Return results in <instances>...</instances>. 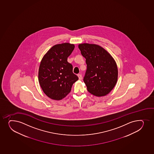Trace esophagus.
Instances as JSON below:
<instances>
[{
  "mask_svg": "<svg viewBox=\"0 0 154 154\" xmlns=\"http://www.w3.org/2000/svg\"><path fill=\"white\" fill-rule=\"evenodd\" d=\"M78 78H79V79L81 80L82 79V75L81 74H78Z\"/></svg>",
  "mask_w": 154,
  "mask_h": 154,
  "instance_id": "1",
  "label": "esophagus"
}]
</instances>
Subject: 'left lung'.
Segmentation results:
<instances>
[{
	"instance_id": "left-lung-1",
	"label": "left lung",
	"mask_w": 154,
	"mask_h": 154,
	"mask_svg": "<svg viewBox=\"0 0 154 154\" xmlns=\"http://www.w3.org/2000/svg\"><path fill=\"white\" fill-rule=\"evenodd\" d=\"M78 48L85 59L87 69L83 81L88 91L97 97L108 94L118 81V69L112 56L99 45L83 43Z\"/></svg>"
}]
</instances>
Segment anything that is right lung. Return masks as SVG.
<instances>
[{"label":"right lung","instance_id":"obj_1","mask_svg":"<svg viewBox=\"0 0 154 154\" xmlns=\"http://www.w3.org/2000/svg\"><path fill=\"white\" fill-rule=\"evenodd\" d=\"M75 45L65 43L52 47L43 56L38 69L40 86L47 96L51 99L60 100L71 91L78 76L73 73V66L67 59Z\"/></svg>","mask_w":154,"mask_h":154}]
</instances>
